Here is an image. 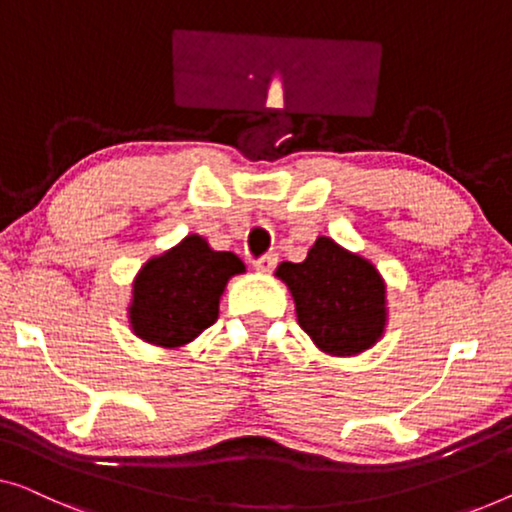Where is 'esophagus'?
<instances>
[{
  "label": "esophagus",
  "instance_id": "obj_1",
  "mask_svg": "<svg viewBox=\"0 0 512 512\" xmlns=\"http://www.w3.org/2000/svg\"><path fill=\"white\" fill-rule=\"evenodd\" d=\"M274 265H277V254H265V256L256 258V261H254V268L261 270V272H270Z\"/></svg>",
  "mask_w": 512,
  "mask_h": 512
}]
</instances>
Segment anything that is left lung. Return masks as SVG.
<instances>
[{
  "label": "left lung",
  "mask_w": 512,
  "mask_h": 512,
  "mask_svg": "<svg viewBox=\"0 0 512 512\" xmlns=\"http://www.w3.org/2000/svg\"><path fill=\"white\" fill-rule=\"evenodd\" d=\"M277 277L293 295L300 328L321 351L355 355L381 339L385 284L362 256L318 238L305 261L281 263Z\"/></svg>",
  "instance_id": "8db88e82"
}]
</instances>
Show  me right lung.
Returning <instances> with one entry per match:
<instances>
[{
    "label": "right lung",
    "instance_id": "1",
    "mask_svg": "<svg viewBox=\"0 0 512 512\" xmlns=\"http://www.w3.org/2000/svg\"><path fill=\"white\" fill-rule=\"evenodd\" d=\"M240 272L244 263L238 256L189 235L138 272L129 307L133 332L166 348L189 344L217 321L221 293Z\"/></svg>",
    "mask_w": 512,
    "mask_h": 512
}]
</instances>
